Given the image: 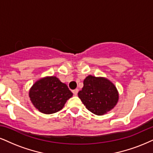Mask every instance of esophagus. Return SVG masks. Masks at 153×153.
<instances>
[{
  "label": "esophagus",
  "mask_w": 153,
  "mask_h": 153,
  "mask_svg": "<svg viewBox=\"0 0 153 153\" xmlns=\"http://www.w3.org/2000/svg\"><path fill=\"white\" fill-rule=\"evenodd\" d=\"M72 92H73V94H74L75 96H76L77 94H78V92H79V89H78V88H76V89L73 90Z\"/></svg>",
  "instance_id": "obj_1"
}]
</instances>
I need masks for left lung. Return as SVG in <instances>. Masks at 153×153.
<instances>
[{"instance_id": "8db88e82", "label": "left lung", "mask_w": 153, "mask_h": 153, "mask_svg": "<svg viewBox=\"0 0 153 153\" xmlns=\"http://www.w3.org/2000/svg\"><path fill=\"white\" fill-rule=\"evenodd\" d=\"M78 96L86 108L98 116L111 110L118 100V91L112 82L91 75L84 80V86Z\"/></svg>"}]
</instances>
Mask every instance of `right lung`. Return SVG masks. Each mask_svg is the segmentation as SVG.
<instances>
[{
	"label": "right lung",
	"mask_w": 153,
	"mask_h": 153,
	"mask_svg": "<svg viewBox=\"0 0 153 153\" xmlns=\"http://www.w3.org/2000/svg\"><path fill=\"white\" fill-rule=\"evenodd\" d=\"M72 95L68 86L56 76H48L38 80L29 92L34 106L45 114L61 110Z\"/></svg>",
	"instance_id": "1"
}]
</instances>
